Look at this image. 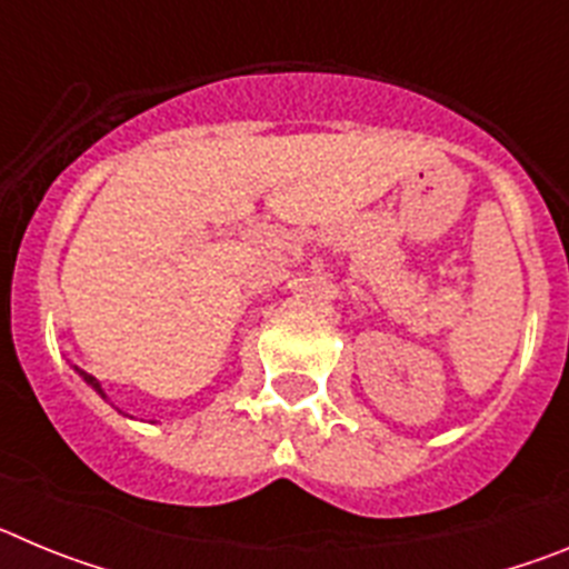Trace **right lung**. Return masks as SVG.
<instances>
[{
  "instance_id": "right-lung-1",
  "label": "right lung",
  "mask_w": 569,
  "mask_h": 569,
  "mask_svg": "<svg viewBox=\"0 0 569 569\" xmlns=\"http://www.w3.org/2000/svg\"><path fill=\"white\" fill-rule=\"evenodd\" d=\"M73 370H77V373H79V376H82V381H84V385H88V387H93V390H97V393H99V396H102V399H104V401H110V399H108V393H104V387H102V381H99V379H97V376H90V373H84V370H79V367H73ZM130 419H133V416H130Z\"/></svg>"
}]
</instances>
